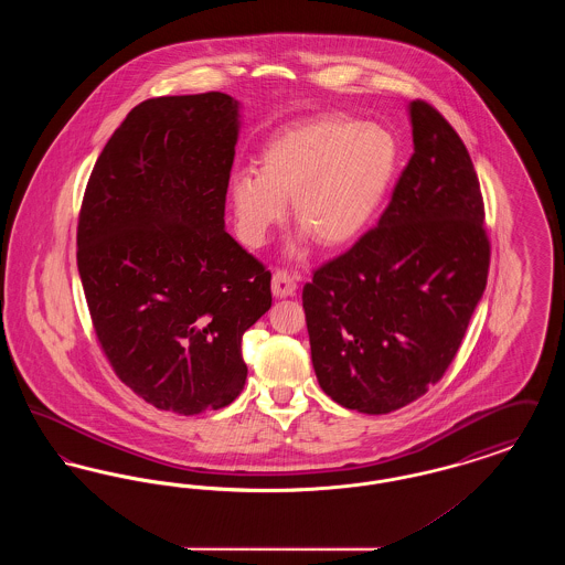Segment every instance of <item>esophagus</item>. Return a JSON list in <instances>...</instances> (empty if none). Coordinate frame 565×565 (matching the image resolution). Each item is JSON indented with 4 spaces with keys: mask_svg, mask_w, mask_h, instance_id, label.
I'll return each mask as SVG.
<instances>
[{
    "mask_svg": "<svg viewBox=\"0 0 565 565\" xmlns=\"http://www.w3.org/2000/svg\"><path fill=\"white\" fill-rule=\"evenodd\" d=\"M270 290L275 298H286L296 292V277L288 270H275L273 273V281H270Z\"/></svg>",
    "mask_w": 565,
    "mask_h": 565,
    "instance_id": "1",
    "label": "esophagus"
}]
</instances>
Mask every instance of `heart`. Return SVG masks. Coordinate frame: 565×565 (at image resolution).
Instances as JSON below:
<instances>
[{
    "mask_svg": "<svg viewBox=\"0 0 565 565\" xmlns=\"http://www.w3.org/2000/svg\"><path fill=\"white\" fill-rule=\"evenodd\" d=\"M398 164L394 135L348 116H322L275 135L258 169L231 178L228 201L243 242L263 245L284 222H295L326 249L358 242L375 220Z\"/></svg>",
    "mask_w": 565,
    "mask_h": 565,
    "instance_id": "1",
    "label": "heart"
}]
</instances>
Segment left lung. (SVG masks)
Masks as SVG:
<instances>
[{
    "label": "left lung",
    "mask_w": 565,
    "mask_h": 565,
    "mask_svg": "<svg viewBox=\"0 0 565 565\" xmlns=\"http://www.w3.org/2000/svg\"><path fill=\"white\" fill-rule=\"evenodd\" d=\"M413 157L373 231L302 288L311 362L334 403L383 415L454 362L489 270L483 196L456 129L411 102Z\"/></svg>",
    "instance_id": "1"
}]
</instances>
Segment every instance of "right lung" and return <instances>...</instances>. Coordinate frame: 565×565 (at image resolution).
<instances>
[{"label":"right lung","mask_w":565,"mask_h":565,"mask_svg":"<svg viewBox=\"0 0 565 565\" xmlns=\"http://www.w3.org/2000/svg\"><path fill=\"white\" fill-rule=\"evenodd\" d=\"M224 93L135 106L93 167L78 273L102 350L139 398L178 415L242 394L243 332L270 307V273L224 231L239 137Z\"/></svg>","instance_id":"obj_1"}]
</instances>
